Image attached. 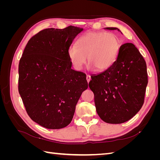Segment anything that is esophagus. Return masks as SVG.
<instances>
[{"instance_id":"obj_1","label":"esophagus","mask_w":160,"mask_h":160,"mask_svg":"<svg viewBox=\"0 0 160 160\" xmlns=\"http://www.w3.org/2000/svg\"><path fill=\"white\" fill-rule=\"evenodd\" d=\"M86 79H87V81L89 82L90 81V80H91V76L89 75H87V76H86Z\"/></svg>"}]
</instances>
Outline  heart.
Wrapping results in <instances>:
<instances>
[{
    "label": "heart",
    "mask_w": 160,
    "mask_h": 160,
    "mask_svg": "<svg viewBox=\"0 0 160 160\" xmlns=\"http://www.w3.org/2000/svg\"><path fill=\"white\" fill-rule=\"evenodd\" d=\"M77 45L70 46L67 51L71 64L77 70L83 68L87 57L91 69H107L115 61L120 49L119 37L111 32H89L79 38Z\"/></svg>",
    "instance_id": "obj_1"
}]
</instances>
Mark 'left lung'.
Returning <instances> with one entry per match:
<instances>
[{"label": "left lung", "mask_w": 160, "mask_h": 160, "mask_svg": "<svg viewBox=\"0 0 160 160\" xmlns=\"http://www.w3.org/2000/svg\"><path fill=\"white\" fill-rule=\"evenodd\" d=\"M106 29L115 30V27ZM97 113L103 122L118 124L132 119L142 108L148 83L146 61L132 43L120 47L113 63L91 76Z\"/></svg>", "instance_id": "left-lung-1"}]
</instances>
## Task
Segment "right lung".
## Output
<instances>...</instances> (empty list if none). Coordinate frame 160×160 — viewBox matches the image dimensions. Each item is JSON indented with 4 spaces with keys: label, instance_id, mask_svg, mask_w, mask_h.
Wrapping results in <instances>:
<instances>
[{
    "label": "right lung",
    "instance_id": "right-lung-1",
    "mask_svg": "<svg viewBox=\"0 0 160 160\" xmlns=\"http://www.w3.org/2000/svg\"><path fill=\"white\" fill-rule=\"evenodd\" d=\"M83 29L50 28L30 38L18 65V92L28 116L47 129L68 125L88 88L86 75L71 69L67 51Z\"/></svg>",
    "mask_w": 160,
    "mask_h": 160
}]
</instances>
